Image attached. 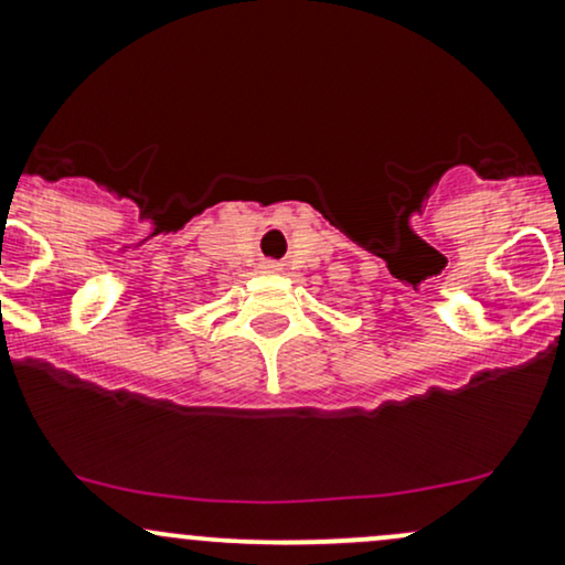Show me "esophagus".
<instances>
[{
	"instance_id": "obj_1",
	"label": "esophagus",
	"mask_w": 565,
	"mask_h": 565,
	"mask_svg": "<svg viewBox=\"0 0 565 565\" xmlns=\"http://www.w3.org/2000/svg\"><path fill=\"white\" fill-rule=\"evenodd\" d=\"M263 268L268 270V274H276V270H281V265L274 263V260H268V263H263Z\"/></svg>"
}]
</instances>
